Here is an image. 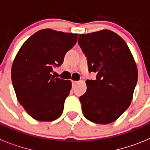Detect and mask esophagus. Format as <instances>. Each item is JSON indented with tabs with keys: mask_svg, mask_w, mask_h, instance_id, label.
Segmentation results:
<instances>
[{
	"mask_svg": "<svg viewBox=\"0 0 150 150\" xmlns=\"http://www.w3.org/2000/svg\"><path fill=\"white\" fill-rule=\"evenodd\" d=\"M78 83H79V82H78V81H72V82H71V84H72V87H75V85H77Z\"/></svg>",
	"mask_w": 150,
	"mask_h": 150,
	"instance_id": "1",
	"label": "esophagus"
}]
</instances>
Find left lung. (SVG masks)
<instances>
[{"instance_id":"left-lung-1","label":"left lung","mask_w":150,"mask_h":150,"mask_svg":"<svg viewBox=\"0 0 150 150\" xmlns=\"http://www.w3.org/2000/svg\"><path fill=\"white\" fill-rule=\"evenodd\" d=\"M79 44L88 71L97 73L95 80H87L86 92L79 98L82 113L93 123L110 124L131 103L138 78L137 64L125 41L110 30L80 34Z\"/></svg>"}]
</instances>
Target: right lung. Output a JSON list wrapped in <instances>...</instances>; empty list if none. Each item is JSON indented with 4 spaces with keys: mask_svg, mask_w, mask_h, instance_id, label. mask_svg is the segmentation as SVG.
Returning <instances> with one entry per match:
<instances>
[{
    "mask_svg": "<svg viewBox=\"0 0 150 150\" xmlns=\"http://www.w3.org/2000/svg\"><path fill=\"white\" fill-rule=\"evenodd\" d=\"M78 34L44 29L25 41L15 57L11 79L17 100L39 121H52L62 114L71 88L69 80L52 76L77 42Z\"/></svg>",
    "mask_w": 150,
    "mask_h": 150,
    "instance_id": "obj_1",
    "label": "right lung"
}]
</instances>
